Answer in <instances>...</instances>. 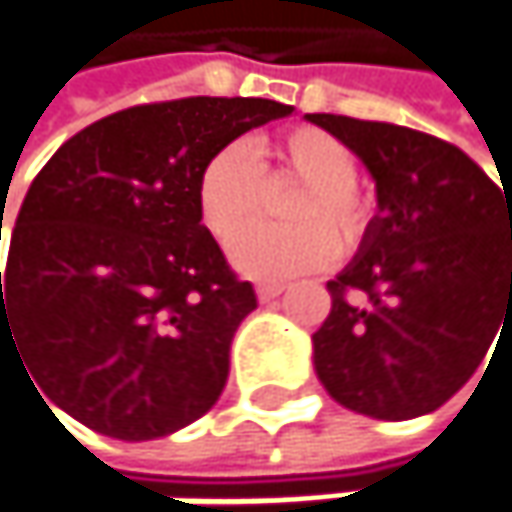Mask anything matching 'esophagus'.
<instances>
[{"label": "esophagus", "instance_id": "1", "mask_svg": "<svg viewBox=\"0 0 512 512\" xmlns=\"http://www.w3.org/2000/svg\"><path fill=\"white\" fill-rule=\"evenodd\" d=\"M284 293V284H257V299L260 302H272Z\"/></svg>", "mask_w": 512, "mask_h": 512}]
</instances>
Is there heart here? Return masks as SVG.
<instances>
[{"mask_svg": "<svg viewBox=\"0 0 512 512\" xmlns=\"http://www.w3.org/2000/svg\"><path fill=\"white\" fill-rule=\"evenodd\" d=\"M263 154L257 162L243 142H228L207 156L198 174L201 222L222 243L259 215L266 182L303 180L288 205L294 225L239 233L231 243L234 266L260 281H284L329 266L338 246L344 255L358 252L373 222V198L356 180L353 148L320 127H290L272 136Z\"/></svg>", "mask_w": 512, "mask_h": 512, "instance_id": "obj_1", "label": "heart"}]
</instances>
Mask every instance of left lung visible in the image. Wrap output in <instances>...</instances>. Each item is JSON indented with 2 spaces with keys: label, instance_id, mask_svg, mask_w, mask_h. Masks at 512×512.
Returning <instances> with one entry per match:
<instances>
[{
  "label": "left lung",
  "instance_id": "left-lung-1",
  "mask_svg": "<svg viewBox=\"0 0 512 512\" xmlns=\"http://www.w3.org/2000/svg\"><path fill=\"white\" fill-rule=\"evenodd\" d=\"M308 121L353 148L379 198L358 255L326 284L317 376L358 415H427L471 379L512 320V198L436 136L347 115Z\"/></svg>",
  "mask_w": 512,
  "mask_h": 512
}]
</instances>
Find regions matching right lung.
Listing matches in <instances>:
<instances>
[{
  "instance_id": "obj_1",
  "label": "right lung",
  "mask_w": 512,
  "mask_h": 512,
  "mask_svg": "<svg viewBox=\"0 0 512 512\" xmlns=\"http://www.w3.org/2000/svg\"><path fill=\"white\" fill-rule=\"evenodd\" d=\"M290 112L263 97L142 103L79 130L38 171L0 272V347L20 350L58 409L145 442L219 400L257 296L201 225L198 174Z\"/></svg>"
}]
</instances>
